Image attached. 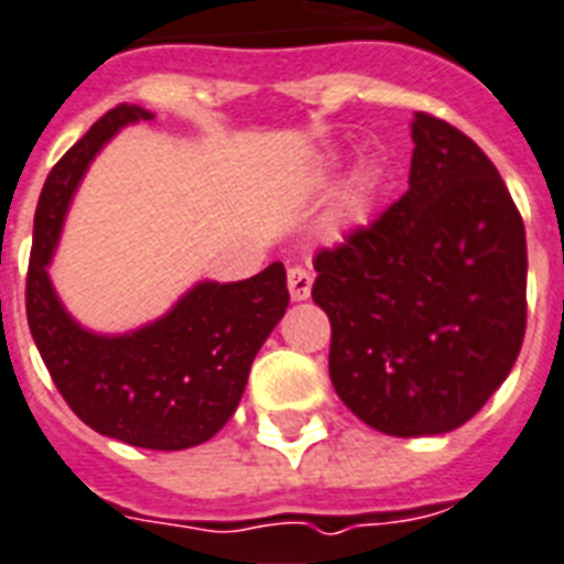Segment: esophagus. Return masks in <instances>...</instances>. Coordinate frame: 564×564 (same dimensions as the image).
<instances>
[{"label":"esophagus","instance_id":"esophagus-1","mask_svg":"<svg viewBox=\"0 0 564 564\" xmlns=\"http://www.w3.org/2000/svg\"><path fill=\"white\" fill-rule=\"evenodd\" d=\"M286 283H290L292 301H306V297H310V290H313V272L304 267H292L290 272H286Z\"/></svg>","mask_w":564,"mask_h":564}]
</instances>
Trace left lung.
<instances>
[{"mask_svg":"<svg viewBox=\"0 0 564 564\" xmlns=\"http://www.w3.org/2000/svg\"><path fill=\"white\" fill-rule=\"evenodd\" d=\"M409 191L315 254L329 379L361 423L446 434L484 409L528 324L524 223L469 135L416 112Z\"/></svg>","mask_w":564,"mask_h":564,"instance_id":"left-lung-1","label":"left lung"}]
</instances>
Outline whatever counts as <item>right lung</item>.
<instances>
[{
    "label": "right lung",
    "mask_w": 564,
    "mask_h": 564,
    "mask_svg": "<svg viewBox=\"0 0 564 564\" xmlns=\"http://www.w3.org/2000/svg\"><path fill=\"white\" fill-rule=\"evenodd\" d=\"M150 118L148 109L118 104L52 167L34 214L25 313L54 386L89 429L130 446L178 452L210 441L235 414L290 290L283 263L237 283H196L164 318L127 336H95L63 310L45 267L77 182L123 123Z\"/></svg>",
    "instance_id": "1"
}]
</instances>
